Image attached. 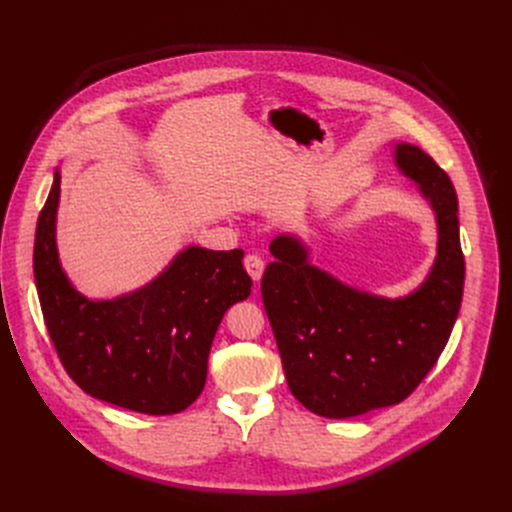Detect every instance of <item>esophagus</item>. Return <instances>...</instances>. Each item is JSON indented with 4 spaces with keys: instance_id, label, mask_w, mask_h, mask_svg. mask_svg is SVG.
Masks as SVG:
<instances>
[{
    "instance_id": "34e87169",
    "label": "esophagus",
    "mask_w": 512,
    "mask_h": 512,
    "mask_svg": "<svg viewBox=\"0 0 512 512\" xmlns=\"http://www.w3.org/2000/svg\"><path fill=\"white\" fill-rule=\"evenodd\" d=\"M243 266H246L248 275H250L254 281H260L262 271H264V260H262L258 254H246V258H243Z\"/></svg>"
}]
</instances>
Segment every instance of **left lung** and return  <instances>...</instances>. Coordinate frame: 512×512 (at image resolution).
Returning <instances> with one entry per match:
<instances>
[{
  "label": "left lung",
  "instance_id": "1",
  "mask_svg": "<svg viewBox=\"0 0 512 512\" xmlns=\"http://www.w3.org/2000/svg\"><path fill=\"white\" fill-rule=\"evenodd\" d=\"M396 162L429 198L440 241L427 281L402 300L346 287L314 269L302 243L277 237L260 291L291 394L314 415L346 419L406 400L444 352L462 302L458 200L444 168L417 145Z\"/></svg>",
  "mask_w": 512,
  "mask_h": 512
}]
</instances>
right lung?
I'll return each instance as SVG.
<instances>
[{
  "mask_svg": "<svg viewBox=\"0 0 512 512\" xmlns=\"http://www.w3.org/2000/svg\"><path fill=\"white\" fill-rule=\"evenodd\" d=\"M60 173L41 208L33 271L43 321L68 377L108 404L175 415L206 383L214 333L229 306L250 296L243 250L187 248L148 287L93 302L72 289L56 252Z\"/></svg>",
  "mask_w": 512,
  "mask_h": 512,
  "instance_id": "1",
  "label": "right lung"
}]
</instances>
